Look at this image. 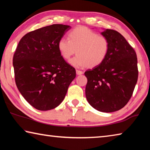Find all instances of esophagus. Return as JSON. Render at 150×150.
Listing matches in <instances>:
<instances>
[{"instance_id":"34e87169","label":"esophagus","mask_w":150,"mask_h":150,"mask_svg":"<svg viewBox=\"0 0 150 150\" xmlns=\"http://www.w3.org/2000/svg\"><path fill=\"white\" fill-rule=\"evenodd\" d=\"M76 73H77V75L83 74V71H80V70H77V71H76Z\"/></svg>"}]
</instances>
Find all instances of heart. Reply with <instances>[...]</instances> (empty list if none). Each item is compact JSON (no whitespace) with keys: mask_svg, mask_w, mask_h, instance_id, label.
Masks as SVG:
<instances>
[{"mask_svg":"<svg viewBox=\"0 0 150 150\" xmlns=\"http://www.w3.org/2000/svg\"><path fill=\"white\" fill-rule=\"evenodd\" d=\"M58 50L63 59L70 61V64L81 68L87 65L93 68L100 65L107 56L109 41L105 35H98L85 27H78L68 34V40L62 38L57 44Z\"/></svg>","mask_w":150,"mask_h":150,"instance_id":"heart-1","label":"heart"}]
</instances>
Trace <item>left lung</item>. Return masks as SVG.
Here are the masks:
<instances>
[{"label": "left lung", "instance_id": "left-lung-1", "mask_svg": "<svg viewBox=\"0 0 150 150\" xmlns=\"http://www.w3.org/2000/svg\"><path fill=\"white\" fill-rule=\"evenodd\" d=\"M109 41L107 56L100 65L85 72V95L94 108L112 112L122 108L132 96L138 77L136 53L114 30L101 33Z\"/></svg>", "mask_w": 150, "mask_h": 150}]
</instances>
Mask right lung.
<instances>
[{
	"label": "right lung",
	"instance_id": "obj_1",
	"mask_svg": "<svg viewBox=\"0 0 150 150\" xmlns=\"http://www.w3.org/2000/svg\"><path fill=\"white\" fill-rule=\"evenodd\" d=\"M69 26L53 24L28 33L13 56L15 82L33 107L48 110L59 106L76 77L75 69L61 56L57 44Z\"/></svg>",
	"mask_w": 150,
	"mask_h": 150
}]
</instances>
